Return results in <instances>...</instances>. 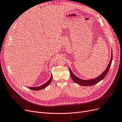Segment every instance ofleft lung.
Returning a JSON list of instances; mask_svg holds the SVG:
<instances>
[{"instance_id": "8db88e82", "label": "left lung", "mask_w": 122, "mask_h": 122, "mask_svg": "<svg viewBox=\"0 0 122 122\" xmlns=\"http://www.w3.org/2000/svg\"><path fill=\"white\" fill-rule=\"evenodd\" d=\"M112 60V52L111 58L110 62H109V64L108 65V66H107V68L101 74V75L99 76L98 77L96 78L95 79H91V80H82L81 79H80V78H78L73 73L72 71H71V69L69 68L71 78H72V79H73L74 82L78 84L79 85H80L82 86H92L93 85H95V84H97V83L100 82V81H102V80L104 78V77L106 76V75H107V74L108 72L109 69H110V67H111Z\"/></svg>"}]
</instances>
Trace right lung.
Returning a JSON list of instances; mask_svg holds the SVG:
<instances>
[{
    "mask_svg": "<svg viewBox=\"0 0 122 122\" xmlns=\"http://www.w3.org/2000/svg\"><path fill=\"white\" fill-rule=\"evenodd\" d=\"M52 76L51 75V77H50V78L49 79V80L47 82H46L45 84H44L43 85H41L40 86H39V87H28L29 89H31V90H41V89H44V88H45L50 83V82H51V80H52Z\"/></svg>",
    "mask_w": 122,
    "mask_h": 122,
    "instance_id": "add662e5",
    "label": "right lung"
}]
</instances>
